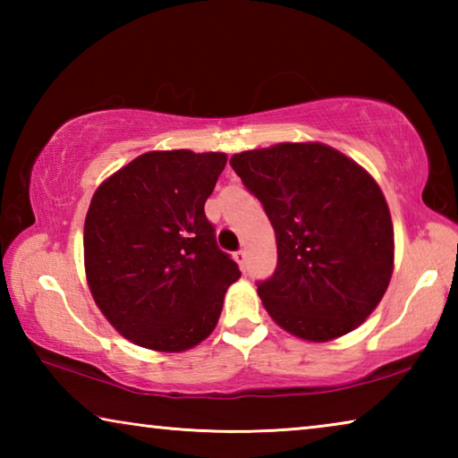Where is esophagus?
Segmentation results:
<instances>
[{
    "instance_id": "34e87169",
    "label": "esophagus",
    "mask_w": 458,
    "mask_h": 458,
    "mask_svg": "<svg viewBox=\"0 0 458 458\" xmlns=\"http://www.w3.org/2000/svg\"><path fill=\"white\" fill-rule=\"evenodd\" d=\"M236 262H238V267H240V268L246 270V262H248V254H246V250H238V252H236Z\"/></svg>"
}]
</instances>
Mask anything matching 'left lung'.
I'll use <instances>...</instances> for the list:
<instances>
[{
    "label": "left lung",
    "instance_id": "8db88e82",
    "mask_svg": "<svg viewBox=\"0 0 458 458\" xmlns=\"http://www.w3.org/2000/svg\"><path fill=\"white\" fill-rule=\"evenodd\" d=\"M230 164L275 230L276 270L259 284L267 313L311 344L358 329L394 270L392 216L377 182L319 141L242 151Z\"/></svg>",
    "mask_w": 458,
    "mask_h": 458
}]
</instances>
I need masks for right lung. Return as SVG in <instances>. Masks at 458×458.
<instances>
[{
	"label": "right lung",
	"instance_id": "right-lung-1",
	"mask_svg": "<svg viewBox=\"0 0 458 458\" xmlns=\"http://www.w3.org/2000/svg\"><path fill=\"white\" fill-rule=\"evenodd\" d=\"M226 161L220 151H147L90 199L82 238L89 289L106 321L139 347L180 353L201 344L240 278L204 214Z\"/></svg>",
	"mask_w": 458,
	"mask_h": 458
}]
</instances>
